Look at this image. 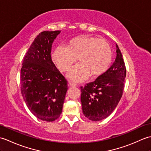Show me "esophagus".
I'll return each instance as SVG.
<instances>
[{
  "label": "esophagus",
  "instance_id": "obj_1",
  "mask_svg": "<svg viewBox=\"0 0 151 151\" xmlns=\"http://www.w3.org/2000/svg\"><path fill=\"white\" fill-rule=\"evenodd\" d=\"M68 85L69 86H70V87H75V86H76V84H75V83L72 82H70V81H69L68 82Z\"/></svg>",
  "mask_w": 151,
  "mask_h": 151
}]
</instances>
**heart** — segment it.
I'll return each mask as SVG.
<instances>
[{
	"instance_id": "1",
	"label": "heart",
	"mask_w": 151,
	"mask_h": 151,
	"mask_svg": "<svg viewBox=\"0 0 151 151\" xmlns=\"http://www.w3.org/2000/svg\"><path fill=\"white\" fill-rule=\"evenodd\" d=\"M76 58L79 63L69 72L67 76L70 79L81 82L89 75L98 77L106 71L110 65L111 48L104 39L84 36L70 40L67 48L57 47L52 55L54 64L62 72L67 71Z\"/></svg>"
}]
</instances>
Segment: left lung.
<instances>
[{"label":"left lung","mask_w":151,"mask_h":151,"mask_svg":"<svg viewBox=\"0 0 151 151\" xmlns=\"http://www.w3.org/2000/svg\"><path fill=\"white\" fill-rule=\"evenodd\" d=\"M116 47L113 65L95 81L81 87L82 112L89 120L98 121L108 117L123 95L126 66L117 44Z\"/></svg>","instance_id":"obj_1"}]
</instances>
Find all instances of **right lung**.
I'll return each instance as SVG.
<instances>
[{
	"label": "right lung",
	"mask_w": 151,
	"mask_h": 151,
	"mask_svg": "<svg viewBox=\"0 0 151 151\" xmlns=\"http://www.w3.org/2000/svg\"><path fill=\"white\" fill-rule=\"evenodd\" d=\"M60 32L43 31L37 35L21 69V91L25 103L36 117L49 122L60 116L67 90V81L50 56L52 44Z\"/></svg>",
	"instance_id": "obj_1"
}]
</instances>
